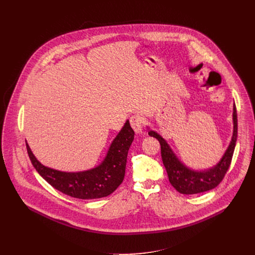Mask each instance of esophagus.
<instances>
[{"mask_svg":"<svg viewBox=\"0 0 255 255\" xmlns=\"http://www.w3.org/2000/svg\"><path fill=\"white\" fill-rule=\"evenodd\" d=\"M130 125L136 134H139V133L142 132V120L140 119V117L132 116L130 118Z\"/></svg>","mask_w":255,"mask_h":255,"instance_id":"34e87169","label":"esophagus"}]
</instances>
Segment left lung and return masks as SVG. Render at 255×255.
<instances>
[{
	"instance_id": "left-lung-1",
	"label": "left lung",
	"mask_w": 255,
	"mask_h": 255,
	"mask_svg": "<svg viewBox=\"0 0 255 255\" xmlns=\"http://www.w3.org/2000/svg\"><path fill=\"white\" fill-rule=\"evenodd\" d=\"M233 136L226 151L215 165L207 169H193L187 166L172 151L168 142L158 132L146 126L149 135L157 138L161 145V157L168 180L177 191L182 194H196L215 188L222 181L231 165L237 141L238 119L236 104H234L233 109Z\"/></svg>"
}]
</instances>
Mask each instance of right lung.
<instances>
[{
	"label": "right lung",
	"instance_id": "obj_1",
	"mask_svg": "<svg viewBox=\"0 0 255 255\" xmlns=\"http://www.w3.org/2000/svg\"><path fill=\"white\" fill-rule=\"evenodd\" d=\"M134 131L127 120L112 141L101 163L83 171H62L43 165L33 154L26 142L31 162L53 188L69 196L80 199L101 198L112 194L123 182L130 145Z\"/></svg>",
	"mask_w": 255,
	"mask_h": 255
}]
</instances>
